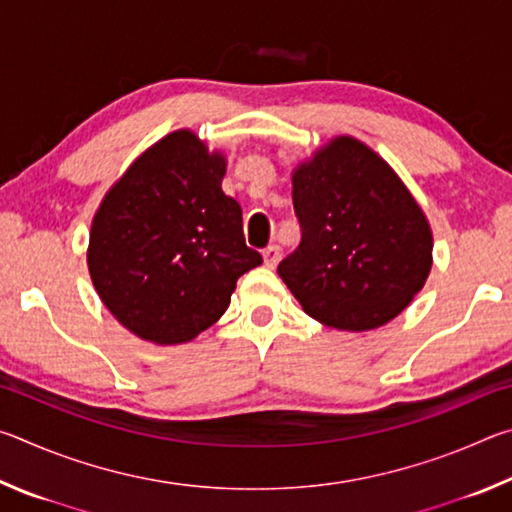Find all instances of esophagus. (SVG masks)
Masks as SVG:
<instances>
[{
	"mask_svg": "<svg viewBox=\"0 0 512 512\" xmlns=\"http://www.w3.org/2000/svg\"><path fill=\"white\" fill-rule=\"evenodd\" d=\"M262 257H264V264L268 268H275V264L280 262V248H277V246H266L262 250Z\"/></svg>",
	"mask_w": 512,
	"mask_h": 512,
	"instance_id": "esophagus-1",
	"label": "esophagus"
}]
</instances>
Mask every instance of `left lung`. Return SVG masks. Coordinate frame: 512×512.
<instances>
[{
    "label": "left lung",
    "instance_id": "left-lung-1",
    "mask_svg": "<svg viewBox=\"0 0 512 512\" xmlns=\"http://www.w3.org/2000/svg\"><path fill=\"white\" fill-rule=\"evenodd\" d=\"M302 239L277 273L318 323L368 332L409 307L431 271L433 235L379 153L339 135L293 169Z\"/></svg>",
    "mask_w": 512,
    "mask_h": 512
}]
</instances>
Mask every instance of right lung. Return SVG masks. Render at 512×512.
Wrapping results in <instances>:
<instances>
[{
  "instance_id": "1",
  "label": "right lung",
  "mask_w": 512,
  "mask_h": 512,
  "mask_svg": "<svg viewBox=\"0 0 512 512\" xmlns=\"http://www.w3.org/2000/svg\"><path fill=\"white\" fill-rule=\"evenodd\" d=\"M225 155L180 128L149 146L92 219L94 289L128 332L158 345L196 339L262 264L246 246L241 207L225 196Z\"/></svg>"
}]
</instances>
